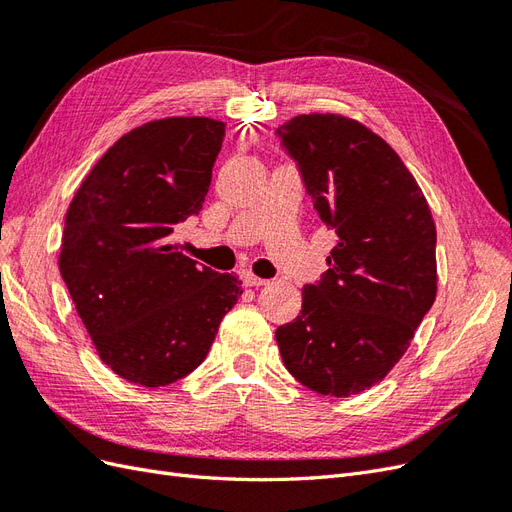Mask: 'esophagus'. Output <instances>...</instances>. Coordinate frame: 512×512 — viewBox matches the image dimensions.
<instances>
[{
  "label": "esophagus",
  "instance_id": "1",
  "mask_svg": "<svg viewBox=\"0 0 512 512\" xmlns=\"http://www.w3.org/2000/svg\"><path fill=\"white\" fill-rule=\"evenodd\" d=\"M241 277H243V284L250 286V288H252V286L258 288V286H267V284H269V280H262V277H256V275L250 273V271H245Z\"/></svg>",
  "mask_w": 512,
  "mask_h": 512
}]
</instances>
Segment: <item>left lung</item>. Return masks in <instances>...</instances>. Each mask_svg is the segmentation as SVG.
Returning a JSON list of instances; mask_svg holds the SVG:
<instances>
[{"label":"left lung","mask_w":512,"mask_h":512,"mask_svg":"<svg viewBox=\"0 0 512 512\" xmlns=\"http://www.w3.org/2000/svg\"><path fill=\"white\" fill-rule=\"evenodd\" d=\"M337 245L275 331L290 374L320 395L378 384L436 301V224L401 158L363 123L299 115L275 130Z\"/></svg>","instance_id":"left-lung-1"}]
</instances>
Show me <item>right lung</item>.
<instances>
[{"mask_svg": "<svg viewBox=\"0 0 512 512\" xmlns=\"http://www.w3.org/2000/svg\"><path fill=\"white\" fill-rule=\"evenodd\" d=\"M226 123L168 117L123 134L76 190L59 271L100 359L123 380L194 371L241 297L239 277L196 267L170 243L203 209Z\"/></svg>", "mask_w": 512, "mask_h": 512, "instance_id": "obj_1", "label": "right lung"}]
</instances>
